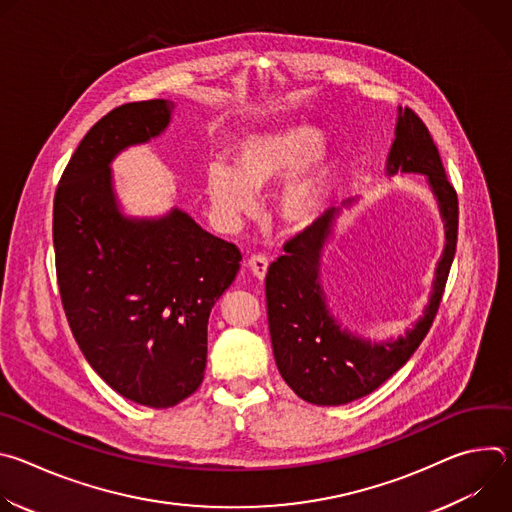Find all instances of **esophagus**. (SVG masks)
I'll return each mask as SVG.
<instances>
[{
  "label": "esophagus",
  "mask_w": 512,
  "mask_h": 512,
  "mask_svg": "<svg viewBox=\"0 0 512 512\" xmlns=\"http://www.w3.org/2000/svg\"><path fill=\"white\" fill-rule=\"evenodd\" d=\"M247 265H249L251 273H253L257 279H265V273H267V267H269L267 257H263V255H253Z\"/></svg>",
  "instance_id": "esophagus-1"
}]
</instances>
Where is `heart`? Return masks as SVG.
Returning <instances> with one entry per match:
<instances>
[{"label": "heart", "mask_w": 512, "mask_h": 512, "mask_svg": "<svg viewBox=\"0 0 512 512\" xmlns=\"http://www.w3.org/2000/svg\"><path fill=\"white\" fill-rule=\"evenodd\" d=\"M233 158L235 166L214 158L204 168L208 202L225 225H237L251 214L255 194L279 180L273 202L277 221L296 233L318 221L334 176V156L318 127L289 123L249 133L235 143Z\"/></svg>", "instance_id": "b5f03b06"}]
</instances>
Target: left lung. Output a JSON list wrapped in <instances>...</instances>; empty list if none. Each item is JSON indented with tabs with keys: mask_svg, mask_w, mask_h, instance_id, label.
<instances>
[{
	"mask_svg": "<svg viewBox=\"0 0 512 512\" xmlns=\"http://www.w3.org/2000/svg\"><path fill=\"white\" fill-rule=\"evenodd\" d=\"M397 172L425 178L446 235L429 300L405 334L387 340L364 338L342 326L328 306L322 285L324 251L336 235L340 216L358 198L328 208L310 229L283 247L285 255L269 265L265 296L275 364L291 391L308 403L346 405L379 389L411 358L440 308L458 241V196L427 127L407 107H397L395 139L385 164L389 178Z\"/></svg>",
	"mask_w": 512,
	"mask_h": 512,
	"instance_id": "left-lung-1",
	"label": "left lung"
}]
</instances>
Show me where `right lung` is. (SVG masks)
Segmentation results:
<instances>
[{"label":"right lung","mask_w":512,"mask_h":512,"mask_svg":"<svg viewBox=\"0 0 512 512\" xmlns=\"http://www.w3.org/2000/svg\"><path fill=\"white\" fill-rule=\"evenodd\" d=\"M174 103H127L83 137L54 196V251L68 326L95 373L121 397L174 407L204 379L212 306L241 253L178 206L127 214L115 158L160 137Z\"/></svg>","instance_id":"right-lung-1"}]
</instances>
